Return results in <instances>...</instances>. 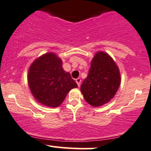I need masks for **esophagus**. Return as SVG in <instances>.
I'll list each match as a JSON object with an SVG mask.
<instances>
[{"instance_id":"obj_1","label":"esophagus","mask_w":151,"mask_h":151,"mask_svg":"<svg viewBox=\"0 0 151 151\" xmlns=\"http://www.w3.org/2000/svg\"><path fill=\"white\" fill-rule=\"evenodd\" d=\"M76 83L78 84V86H81V78H77V79H76Z\"/></svg>"}]
</instances>
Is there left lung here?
Wrapping results in <instances>:
<instances>
[{"instance_id": "1", "label": "left lung", "mask_w": 151, "mask_h": 151, "mask_svg": "<svg viewBox=\"0 0 151 151\" xmlns=\"http://www.w3.org/2000/svg\"><path fill=\"white\" fill-rule=\"evenodd\" d=\"M121 83L120 72L109 55L99 51L91 63L88 75L83 81L81 91L86 101L94 107L111 101Z\"/></svg>"}]
</instances>
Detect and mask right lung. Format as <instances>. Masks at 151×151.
<instances>
[{
  "label": "right lung",
  "instance_id": "right-lung-1",
  "mask_svg": "<svg viewBox=\"0 0 151 151\" xmlns=\"http://www.w3.org/2000/svg\"><path fill=\"white\" fill-rule=\"evenodd\" d=\"M29 87L34 98L43 106H59L68 93L78 85L63 68V61L55 53L48 52L35 60L28 71Z\"/></svg>",
  "mask_w": 151,
  "mask_h": 151
}]
</instances>
